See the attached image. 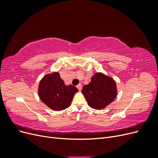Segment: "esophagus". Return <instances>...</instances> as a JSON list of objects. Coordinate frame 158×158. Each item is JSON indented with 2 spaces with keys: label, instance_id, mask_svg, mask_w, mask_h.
<instances>
[{
  "label": "esophagus",
  "instance_id": "obj_1",
  "mask_svg": "<svg viewBox=\"0 0 158 158\" xmlns=\"http://www.w3.org/2000/svg\"><path fill=\"white\" fill-rule=\"evenodd\" d=\"M76 87H77V88H78L79 90H81V89H82V84H79L78 85H77V86H76Z\"/></svg>",
  "mask_w": 158,
  "mask_h": 158
}]
</instances>
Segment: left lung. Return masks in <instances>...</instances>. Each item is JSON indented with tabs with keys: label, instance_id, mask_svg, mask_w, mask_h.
I'll return each instance as SVG.
<instances>
[{
	"label": "left lung",
	"instance_id": "8db88e82",
	"mask_svg": "<svg viewBox=\"0 0 158 158\" xmlns=\"http://www.w3.org/2000/svg\"><path fill=\"white\" fill-rule=\"evenodd\" d=\"M82 93L90 107L103 109L115 99L117 84L112 78L98 73L92 76L88 85H84Z\"/></svg>",
	"mask_w": 158,
	"mask_h": 158
}]
</instances>
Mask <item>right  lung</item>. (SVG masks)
I'll list each match as a JSON object with an SVG mask.
<instances>
[{"mask_svg": "<svg viewBox=\"0 0 158 158\" xmlns=\"http://www.w3.org/2000/svg\"><path fill=\"white\" fill-rule=\"evenodd\" d=\"M78 91V88L73 85H65L58 72H54L41 79L38 95L47 107L53 111H61L70 106L74 95Z\"/></svg>", "mask_w": 158, "mask_h": 158, "instance_id": "right-lung-1", "label": "right lung"}]
</instances>
